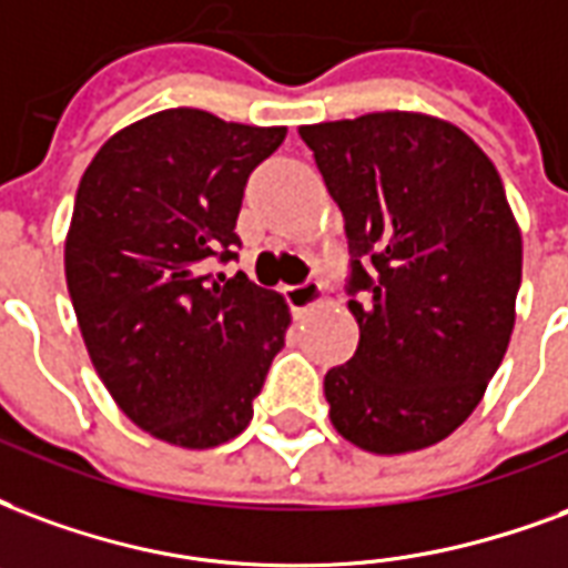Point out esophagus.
<instances>
[{
  "mask_svg": "<svg viewBox=\"0 0 568 568\" xmlns=\"http://www.w3.org/2000/svg\"><path fill=\"white\" fill-rule=\"evenodd\" d=\"M322 297H325V288H322V283H301V285H288L285 288V301H288V306H292V313H306V310H313L316 304H322Z\"/></svg>",
  "mask_w": 568,
  "mask_h": 568,
  "instance_id": "1",
  "label": "esophagus"
}]
</instances>
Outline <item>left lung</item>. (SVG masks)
<instances>
[{"label": "left lung", "mask_w": 568, "mask_h": 568, "mask_svg": "<svg viewBox=\"0 0 568 568\" xmlns=\"http://www.w3.org/2000/svg\"><path fill=\"white\" fill-rule=\"evenodd\" d=\"M346 222L355 355L327 369L337 434L373 455L436 445L506 355L520 229L481 146L409 111L301 125Z\"/></svg>", "instance_id": "obj_1"}]
</instances>
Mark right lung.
<instances>
[{
	"mask_svg": "<svg viewBox=\"0 0 568 568\" xmlns=\"http://www.w3.org/2000/svg\"><path fill=\"white\" fill-rule=\"evenodd\" d=\"M283 141L285 125L171 108L120 129L83 171L65 237L71 304L104 388L168 445L246 430L285 346L280 292L204 273L237 255L246 180Z\"/></svg>",
	"mask_w": 568,
	"mask_h": 568,
	"instance_id": "add662e5",
	"label": "right lung"
}]
</instances>
